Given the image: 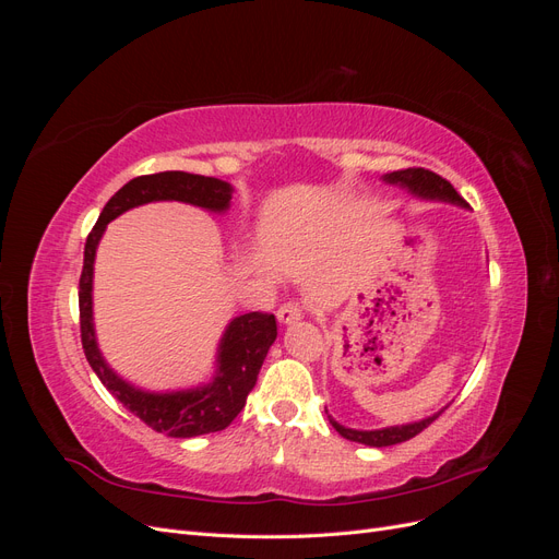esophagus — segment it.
Segmentation results:
<instances>
[{"instance_id":"esophagus-1","label":"esophagus","mask_w":559,"mask_h":559,"mask_svg":"<svg viewBox=\"0 0 559 559\" xmlns=\"http://www.w3.org/2000/svg\"><path fill=\"white\" fill-rule=\"evenodd\" d=\"M302 314H306V306L298 300H286L284 306H280L277 310V319L282 324H292V321H298Z\"/></svg>"}]
</instances>
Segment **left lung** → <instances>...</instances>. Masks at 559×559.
Masks as SVG:
<instances>
[{"mask_svg": "<svg viewBox=\"0 0 559 559\" xmlns=\"http://www.w3.org/2000/svg\"><path fill=\"white\" fill-rule=\"evenodd\" d=\"M389 183H401L408 189L411 193H417L421 198H438V200H448V202H456V205H466V200L454 191V186L443 179L441 175H436L431 170H425V167H405V170H396L389 173L384 177ZM441 415V413H438ZM427 417L421 421H415V425H403V427H389V429H380V431H357V429H347L343 425H337L335 419H331L333 429L341 433L347 441L354 443H364V445H373V448H386V445H396L403 441H411L417 433L425 431L431 421L438 417Z\"/></svg>", "mask_w": 559, "mask_h": 559, "instance_id": "8db88e82", "label": "left lung"}]
</instances>
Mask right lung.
<instances>
[{"label": "right lung", "mask_w": 559, "mask_h": 559, "mask_svg": "<svg viewBox=\"0 0 559 559\" xmlns=\"http://www.w3.org/2000/svg\"><path fill=\"white\" fill-rule=\"evenodd\" d=\"M230 183L189 175V173H158L128 181L105 205L103 214L88 233L83 249V270L79 280V324L81 345L95 376L99 378L116 401L123 403L132 415H138L146 427L173 438H193L226 429L245 408L247 394L257 384L270 345L277 337V321L270 312H249L235 317L218 347V376L212 384L189 389V392L151 394L134 389L118 378L105 364L95 343L93 331V261L99 238L111 218L130 207L144 205L151 200H181L212 212H224L230 202Z\"/></svg>", "instance_id": "add662e5"}]
</instances>
